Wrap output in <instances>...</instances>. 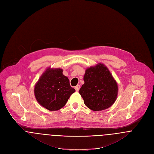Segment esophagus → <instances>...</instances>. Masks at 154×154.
I'll return each mask as SVG.
<instances>
[{"label": "esophagus", "instance_id": "esophagus-1", "mask_svg": "<svg viewBox=\"0 0 154 154\" xmlns=\"http://www.w3.org/2000/svg\"><path fill=\"white\" fill-rule=\"evenodd\" d=\"M75 90H76L77 91H78L79 90V89H80V85H77V86H75Z\"/></svg>", "mask_w": 154, "mask_h": 154}]
</instances>
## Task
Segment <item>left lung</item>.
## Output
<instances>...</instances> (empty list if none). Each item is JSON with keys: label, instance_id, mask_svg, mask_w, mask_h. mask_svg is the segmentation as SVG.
Wrapping results in <instances>:
<instances>
[{"label": "left lung", "instance_id": "left-lung-1", "mask_svg": "<svg viewBox=\"0 0 154 154\" xmlns=\"http://www.w3.org/2000/svg\"><path fill=\"white\" fill-rule=\"evenodd\" d=\"M85 83L79 90L85 105L93 111H101L115 103L118 85L108 68L99 63L88 68L84 76Z\"/></svg>", "mask_w": 154, "mask_h": 154}]
</instances>
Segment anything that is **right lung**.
<instances>
[{"instance_id": "right-lung-1", "label": "right lung", "mask_w": 154, "mask_h": 154, "mask_svg": "<svg viewBox=\"0 0 154 154\" xmlns=\"http://www.w3.org/2000/svg\"><path fill=\"white\" fill-rule=\"evenodd\" d=\"M63 69L48 68L35 87V95L38 103L49 111L63 108L70 96L75 92Z\"/></svg>"}]
</instances>
